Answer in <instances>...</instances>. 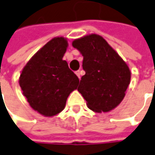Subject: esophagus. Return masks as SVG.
Wrapping results in <instances>:
<instances>
[{
    "mask_svg": "<svg viewBox=\"0 0 155 155\" xmlns=\"http://www.w3.org/2000/svg\"><path fill=\"white\" fill-rule=\"evenodd\" d=\"M75 74H76V75L78 76V78H79V79H81V71H76V72H75Z\"/></svg>",
    "mask_w": 155,
    "mask_h": 155,
    "instance_id": "1",
    "label": "esophagus"
}]
</instances>
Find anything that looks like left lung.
I'll return each mask as SVG.
<instances>
[{"mask_svg":"<svg viewBox=\"0 0 155 155\" xmlns=\"http://www.w3.org/2000/svg\"><path fill=\"white\" fill-rule=\"evenodd\" d=\"M83 56L86 74L78 91L87 107L95 112H108L116 108L125 96L131 73L126 62L101 36L90 34L72 42Z\"/></svg>","mask_w":155,"mask_h":155,"instance_id":"8db88e82","label":"left lung"}]
</instances>
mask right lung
<instances>
[{"mask_svg":"<svg viewBox=\"0 0 155 155\" xmlns=\"http://www.w3.org/2000/svg\"><path fill=\"white\" fill-rule=\"evenodd\" d=\"M68 45L63 37L52 38L30 59L19 76V86L30 106L45 117L60 113L80 81L62 60Z\"/></svg>","mask_w":155,"mask_h":155,"instance_id":"obj_1","label":"right lung"}]
</instances>
